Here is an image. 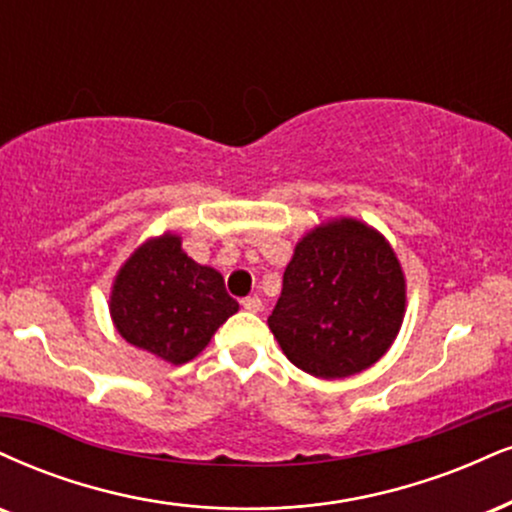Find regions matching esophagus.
<instances>
[{
  "label": "esophagus",
  "mask_w": 512,
  "mask_h": 512,
  "mask_svg": "<svg viewBox=\"0 0 512 512\" xmlns=\"http://www.w3.org/2000/svg\"><path fill=\"white\" fill-rule=\"evenodd\" d=\"M243 307L248 312H260L262 310V300L257 298V295H250V298L243 300Z\"/></svg>",
  "instance_id": "obj_1"
}]
</instances>
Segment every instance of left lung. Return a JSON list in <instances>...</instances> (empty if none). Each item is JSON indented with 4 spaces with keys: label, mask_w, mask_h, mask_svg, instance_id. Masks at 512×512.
<instances>
[{
    "label": "left lung",
    "mask_w": 512,
    "mask_h": 512,
    "mask_svg": "<svg viewBox=\"0 0 512 512\" xmlns=\"http://www.w3.org/2000/svg\"><path fill=\"white\" fill-rule=\"evenodd\" d=\"M408 286L393 245L353 217L322 221L295 243L269 329L283 355L317 379H346L386 355Z\"/></svg>",
    "instance_id": "obj_1"
}]
</instances>
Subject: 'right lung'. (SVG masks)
I'll use <instances>...</instances> for the list:
<instances>
[{
	"label": "right lung",
	"mask_w": 512,
	"mask_h": 512,
	"mask_svg": "<svg viewBox=\"0 0 512 512\" xmlns=\"http://www.w3.org/2000/svg\"><path fill=\"white\" fill-rule=\"evenodd\" d=\"M236 312L224 276L188 257L174 231L140 243L119 267L109 293V315L123 341L169 365H186L200 355Z\"/></svg>",
	"instance_id": "obj_1"
}]
</instances>
